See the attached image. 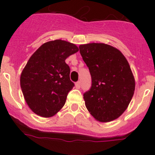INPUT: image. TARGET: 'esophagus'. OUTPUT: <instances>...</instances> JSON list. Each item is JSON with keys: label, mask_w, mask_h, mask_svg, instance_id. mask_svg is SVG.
Listing matches in <instances>:
<instances>
[{"label": "esophagus", "mask_w": 155, "mask_h": 155, "mask_svg": "<svg viewBox=\"0 0 155 155\" xmlns=\"http://www.w3.org/2000/svg\"><path fill=\"white\" fill-rule=\"evenodd\" d=\"M80 87H81V82L80 81L76 82V83H75V87H76V88H78V89H79V88H80Z\"/></svg>", "instance_id": "1"}]
</instances>
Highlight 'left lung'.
Segmentation results:
<instances>
[{"mask_svg": "<svg viewBox=\"0 0 155 155\" xmlns=\"http://www.w3.org/2000/svg\"><path fill=\"white\" fill-rule=\"evenodd\" d=\"M79 50L91 77V88L84 93L86 108L98 121H113L127 109L135 90L128 61L120 50L104 43L80 45Z\"/></svg>", "mask_w": 155, "mask_h": 155, "instance_id": "8db88e82", "label": "left lung"}]
</instances>
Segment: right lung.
<instances>
[{"label": "right lung", "instance_id": "obj_1", "mask_svg": "<svg viewBox=\"0 0 155 155\" xmlns=\"http://www.w3.org/2000/svg\"><path fill=\"white\" fill-rule=\"evenodd\" d=\"M78 51L76 45L57 39L43 43L30 57L20 84L27 105L35 114L47 118L62 109L74 86L65 60Z\"/></svg>", "mask_w": 155, "mask_h": 155}]
</instances>
